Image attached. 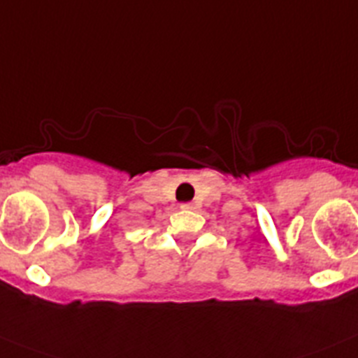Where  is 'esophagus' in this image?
I'll return each mask as SVG.
<instances>
[{
    "instance_id": "1",
    "label": "esophagus",
    "mask_w": 358,
    "mask_h": 358,
    "mask_svg": "<svg viewBox=\"0 0 358 358\" xmlns=\"http://www.w3.org/2000/svg\"><path fill=\"white\" fill-rule=\"evenodd\" d=\"M180 209H185V210L192 209V203H182V205H180Z\"/></svg>"
}]
</instances>
